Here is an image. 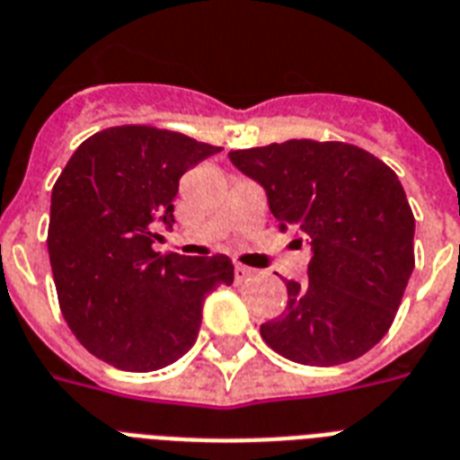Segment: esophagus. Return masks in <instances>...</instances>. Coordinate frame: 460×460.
<instances>
[{
	"label": "esophagus",
	"instance_id": "esophagus-1",
	"mask_svg": "<svg viewBox=\"0 0 460 460\" xmlns=\"http://www.w3.org/2000/svg\"><path fill=\"white\" fill-rule=\"evenodd\" d=\"M234 276H236V283H243V281H248L250 276H255V269L236 264V267H234Z\"/></svg>",
	"mask_w": 460,
	"mask_h": 460
}]
</instances>
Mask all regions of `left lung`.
Returning <instances> with one entry per match:
<instances>
[{
    "instance_id": "8db88e82",
    "label": "left lung",
    "mask_w": 460,
    "mask_h": 460,
    "mask_svg": "<svg viewBox=\"0 0 460 460\" xmlns=\"http://www.w3.org/2000/svg\"><path fill=\"white\" fill-rule=\"evenodd\" d=\"M267 191L293 243H307V281H288V305L260 326L274 352L305 366H338L378 345L413 271V212L397 174L359 146L290 139L231 151Z\"/></svg>"
}]
</instances>
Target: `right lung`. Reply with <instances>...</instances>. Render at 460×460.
Masks as SVG:
<instances>
[{
    "label": "right lung",
    "mask_w": 460,
    "mask_h": 460,
    "mask_svg": "<svg viewBox=\"0 0 460 460\" xmlns=\"http://www.w3.org/2000/svg\"><path fill=\"white\" fill-rule=\"evenodd\" d=\"M186 134L108 127L73 153L51 191L49 260L58 305L89 352L122 371H158L198 338L205 295L234 283L226 255H160L179 179L219 153Z\"/></svg>",
    "instance_id": "right-lung-1"
}]
</instances>
